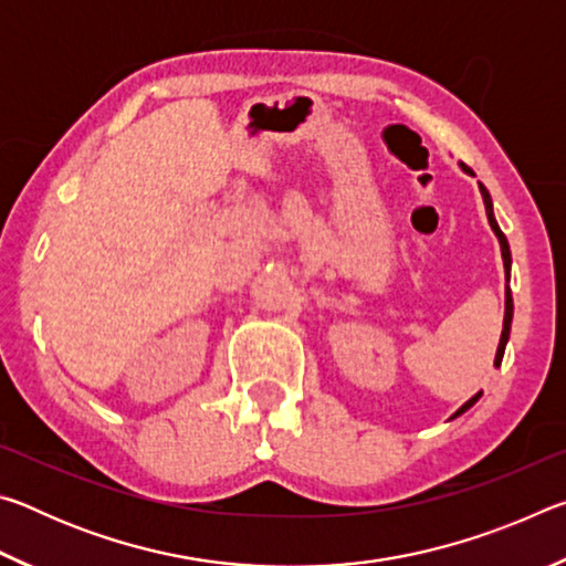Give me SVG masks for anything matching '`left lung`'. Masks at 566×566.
<instances>
[{
	"instance_id": "1",
	"label": "left lung",
	"mask_w": 566,
	"mask_h": 566,
	"mask_svg": "<svg viewBox=\"0 0 566 566\" xmlns=\"http://www.w3.org/2000/svg\"><path fill=\"white\" fill-rule=\"evenodd\" d=\"M462 167L467 175H472V169H469L467 165H459ZM479 191H482V199H484V209H486V219H490V227H492V232L496 234V239H500V247H502V260H504V274H506V282H510V270H512V254H510V242H506V237L502 234V229H500V224H496V219H494V209H492V197H490V191L484 189V185H479ZM512 314H514V302H512V290L510 286H506V292H504V327H502V339H500V347H496V357H494V367H500L502 364V357H504V347H506V342H510V329H512ZM482 397V391H476V395L469 399V401H464L462 407H459L457 411H454V417H459V415H464V411L469 409V407H474V401ZM452 417V419H454Z\"/></svg>"
}]
</instances>
